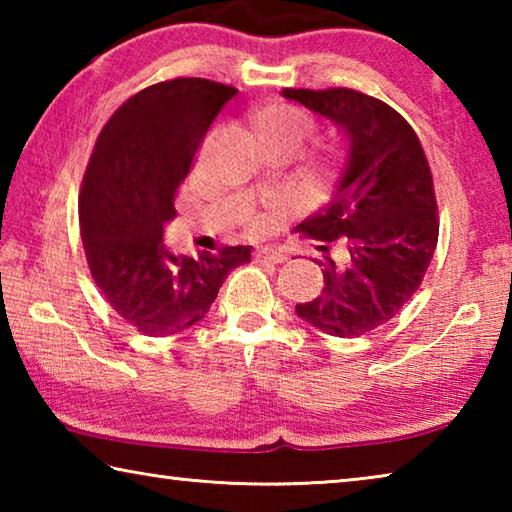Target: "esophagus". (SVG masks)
I'll return each mask as SVG.
<instances>
[{
	"instance_id": "esophagus-1",
	"label": "esophagus",
	"mask_w": 512,
	"mask_h": 512,
	"mask_svg": "<svg viewBox=\"0 0 512 512\" xmlns=\"http://www.w3.org/2000/svg\"><path fill=\"white\" fill-rule=\"evenodd\" d=\"M255 257L262 259V262H271V264L287 262V253H284V250H277V248H259Z\"/></svg>"
}]
</instances>
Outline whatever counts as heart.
Instances as JSON below:
<instances>
[{"mask_svg":"<svg viewBox=\"0 0 512 512\" xmlns=\"http://www.w3.org/2000/svg\"><path fill=\"white\" fill-rule=\"evenodd\" d=\"M255 128L259 137H287L300 142L311 131V119L305 110L291 103H273L255 115Z\"/></svg>","mask_w":512,"mask_h":512,"instance_id":"b5f03b06","label":"heart"}]
</instances>
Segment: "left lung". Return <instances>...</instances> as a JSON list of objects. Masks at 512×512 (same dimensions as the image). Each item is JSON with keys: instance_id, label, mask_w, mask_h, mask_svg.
I'll return each mask as SVG.
<instances>
[{"instance_id": "left-lung-1", "label": "left lung", "mask_w": 512, "mask_h": 512, "mask_svg": "<svg viewBox=\"0 0 512 512\" xmlns=\"http://www.w3.org/2000/svg\"><path fill=\"white\" fill-rule=\"evenodd\" d=\"M282 97L334 121L348 140L332 201L296 228L325 253L339 241L348 257L318 262L323 291L296 311L332 336H361L413 298L436 250L438 205L427 155L409 121L368 94L284 88Z\"/></svg>"}]
</instances>
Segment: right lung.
Segmentation results:
<instances>
[{
	"label": "right lung",
	"mask_w": 512,
	"mask_h": 512,
	"mask_svg": "<svg viewBox=\"0 0 512 512\" xmlns=\"http://www.w3.org/2000/svg\"><path fill=\"white\" fill-rule=\"evenodd\" d=\"M235 92L185 76L149 85L121 103L94 144L79 198L85 257L103 298L142 334L196 325L232 268L250 262V246L194 259L162 241L176 189Z\"/></svg>",
	"instance_id": "1"
}]
</instances>
